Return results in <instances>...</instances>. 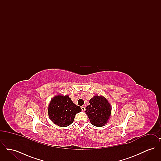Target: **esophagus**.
I'll return each mask as SVG.
<instances>
[{"label": "esophagus", "mask_w": 161, "mask_h": 161, "mask_svg": "<svg viewBox=\"0 0 161 161\" xmlns=\"http://www.w3.org/2000/svg\"><path fill=\"white\" fill-rule=\"evenodd\" d=\"M81 110H82L83 112H84V111H85V110H86V108H85L84 106H81Z\"/></svg>", "instance_id": "1"}]
</instances>
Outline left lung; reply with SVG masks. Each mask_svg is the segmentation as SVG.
Wrapping results in <instances>:
<instances>
[{"label": "left lung", "mask_w": 161, "mask_h": 161, "mask_svg": "<svg viewBox=\"0 0 161 161\" xmlns=\"http://www.w3.org/2000/svg\"><path fill=\"white\" fill-rule=\"evenodd\" d=\"M90 105L86 107V114L92 125L102 127L107 123L111 115V106L107 99L96 95L89 101Z\"/></svg>", "instance_id": "8db88e82"}]
</instances>
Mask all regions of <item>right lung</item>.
Instances as JSON below:
<instances>
[{
	"mask_svg": "<svg viewBox=\"0 0 161 161\" xmlns=\"http://www.w3.org/2000/svg\"><path fill=\"white\" fill-rule=\"evenodd\" d=\"M81 110L69 98V96L57 95L48 106V115L51 120L57 125L64 127L73 123L77 113Z\"/></svg>",
	"mask_w": 161,
	"mask_h": 161,
	"instance_id": "right-lung-1",
	"label": "right lung"
}]
</instances>
